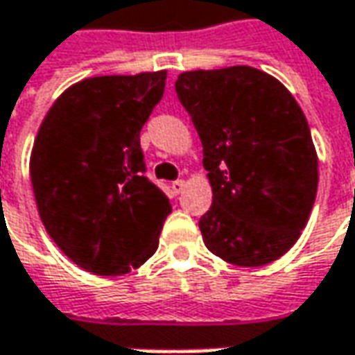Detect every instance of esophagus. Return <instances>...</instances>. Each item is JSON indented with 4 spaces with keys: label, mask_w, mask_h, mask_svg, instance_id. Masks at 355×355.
<instances>
[{
    "label": "esophagus",
    "mask_w": 355,
    "mask_h": 355,
    "mask_svg": "<svg viewBox=\"0 0 355 355\" xmlns=\"http://www.w3.org/2000/svg\"><path fill=\"white\" fill-rule=\"evenodd\" d=\"M184 189H185L184 180H178V182H173V184H171V191H173L175 196H178V193H182Z\"/></svg>",
    "instance_id": "34e87169"
}]
</instances>
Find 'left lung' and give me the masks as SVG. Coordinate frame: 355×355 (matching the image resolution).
<instances>
[{
  "label": "left lung",
  "mask_w": 355,
  "mask_h": 355,
  "mask_svg": "<svg viewBox=\"0 0 355 355\" xmlns=\"http://www.w3.org/2000/svg\"><path fill=\"white\" fill-rule=\"evenodd\" d=\"M175 90L211 184V209L199 219L205 247L237 266L280 259L306 227L318 189L302 108L279 78L247 64L185 71Z\"/></svg>",
  "instance_id": "8db88e82"
}]
</instances>
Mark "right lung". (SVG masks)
Wrapping results in <instances>:
<instances>
[{
	"label": "right lung",
	"instance_id": "right-lung-1",
	"mask_svg": "<svg viewBox=\"0 0 355 355\" xmlns=\"http://www.w3.org/2000/svg\"><path fill=\"white\" fill-rule=\"evenodd\" d=\"M168 71L78 80L35 136L29 173L51 239L75 265L116 277L157 249L170 199L142 173L140 130L166 89Z\"/></svg>",
	"mask_w": 355,
	"mask_h": 355
}]
</instances>
